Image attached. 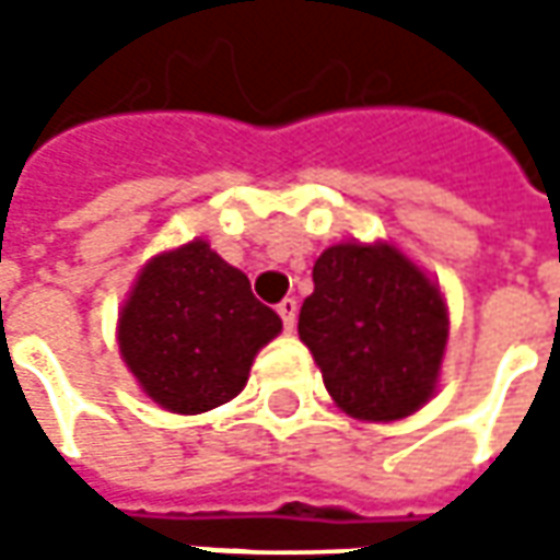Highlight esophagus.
I'll return each instance as SVG.
<instances>
[{
    "mask_svg": "<svg viewBox=\"0 0 560 560\" xmlns=\"http://www.w3.org/2000/svg\"><path fill=\"white\" fill-rule=\"evenodd\" d=\"M277 314L283 317L287 334H292V327H295V314H299V302H295V299H283V302L277 305Z\"/></svg>",
    "mask_w": 560,
    "mask_h": 560,
    "instance_id": "1",
    "label": "esophagus"
}]
</instances>
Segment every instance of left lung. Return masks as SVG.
Returning a JSON list of instances; mask_svg holds the SVG:
<instances>
[{
    "mask_svg": "<svg viewBox=\"0 0 560 560\" xmlns=\"http://www.w3.org/2000/svg\"><path fill=\"white\" fill-rule=\"evenodd\" d=\"M299 312L334 401L358 420H401L440 383L448 308L440 287L389 243H339L314 261Z\"/></svg>",
    "mask_w": 560,
    "mask_h": 560,
    "instance_id": "obj_1",
    "label": "left lung"
}]
</instances>
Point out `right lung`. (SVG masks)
Segmentation results:
<instances>
[{"instance_id":"right-lung-1","label":"right lung","mask_w":560,"mask_h":560,"mask_svg":"<svg viewBox=\"0 0 560 560\" xmlns=\"http://www.w3.org/2000/svg\"><path fill=\"white\" fill-rule=\"evenodd\" d=\"M283 330L243 270L205 240L155 255L118 317L124 364L174 415H202L246 386L252 361Z\"/></svg>"}]
</instances>
